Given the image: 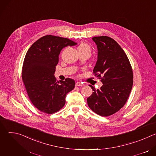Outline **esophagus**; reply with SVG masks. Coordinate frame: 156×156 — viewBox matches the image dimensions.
<instances>
[{
  "label": "esophagus",
  "instance_id": "esophagus-1",
  "mask_svg": "<svg viewBox=\"0 0 156 156\" xmlns=\"http://www.w3.org/2000/svg\"><path fill=\"white\" fill-rule=\"evenodd\" d=\"M84 84H82L81 83H80V82H76V86H83Z\"/></svg>",
  "mask_w": 156,
  "mask_h": 156
}]
</instances>
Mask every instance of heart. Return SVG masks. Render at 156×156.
<instances>
[{
    "instance_id": "b5f03b06",
    "label": "heart",
    "mask_w": 156,
    "mask_h": 156,
    "mask_svg": "<svg viewBox=\"0 0 156 156\" xmlns=\"http://www.w3.org/2000/svg\"><path fill=\"white\" fill-rule=\"evenodd\" d=\"M78 50L80 52L88 51L91 52V48L90 46L86 42H81L78 47Z\"/></svg>"
}]
</instances>
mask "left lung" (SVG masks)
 Masks as SVG:
<instances>
[{
    "instance_id": "left-lung-1",
    "label": "left lung",
    "mask_w": 156,
    "mask_h": 156,
    "mask_svg": "<svg viewBox=\"0 0 156 156\" xmlns=\"http://www.w3.org/2000/svg\"><path fill=\"white\" fill-rule=\"evenodd\" d=\"M98 57L93 74L103 83L99 90L90 85L94 92L87 102L94 112L108 117L116 113L126 104L133 83V73L129 59L112 38L94 37Z\"/></svg>"
}]
</instances>
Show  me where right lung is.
<instances>
[{
	"label": "right lung",
	"instance_id": "right-lung-1",
	"mask_svg": "<svg viewBox=\"0 0 156 156\" xmlns=\"http://www.w3.org/2000/svg\"><path fill=\"white\" fill-rule=\"evenodd\" d=\"M76 44L68 38L46 35L33 43L27 52L22 80L32 104L44 113L58 112L65 104L66 94L75 87L73 80L57 81L54 74L62 49Z\"/></svg>",
	"mask_w": 156,
	"mask_h": 156
}]
</instances>
